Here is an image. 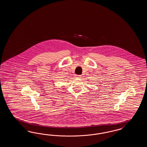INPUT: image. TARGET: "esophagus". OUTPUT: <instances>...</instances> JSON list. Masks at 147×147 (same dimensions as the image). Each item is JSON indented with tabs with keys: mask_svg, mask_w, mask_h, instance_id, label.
I'll return each mask as SVG.
<instances>
[{
	"mask_svg": "<svg viewBox=\"0 0 147 147\" xmlns=\"http://www.w3.org/2000/svg\"><path fill=\"white\" fill-rule=\"evenodd\" d=\"M81 76L76 75V78H81Z\"/></svg>",
	"mask_w": 147,
	"mask_h": 147,
	"instance_id": "obj_1",
	"label": "esophagus"
}]
</instances>
